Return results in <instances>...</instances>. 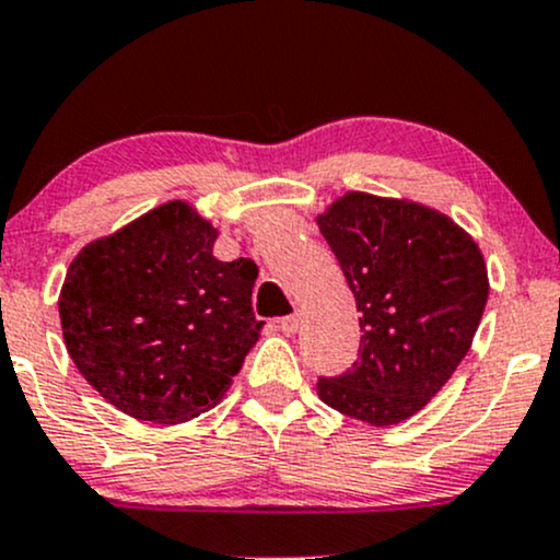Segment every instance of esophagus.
<instances>
[{"label":"esophagus","instance_id":"34e87169","mask_svg":"<svg viewBox=\"0 0 560 560\" xmlns=\"http://www.w3.org/2000/svg\"><path fill=\"white\" fill-rule=\"evenodd\" d=\"M276 326H279V331L281 334H294L300 329V313H292V316H284V318H279L276 320Z\"/></svg>","mask_w":560,"mask_h":560}]
</instances>
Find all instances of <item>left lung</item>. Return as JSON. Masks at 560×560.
Returning a JSON list of instances; mask_svg holds the SVG:
<instances>
[{"label":"left lung","mask_w":560,"mask_h":560,"mask_svg":"<svg viewBox=\"0 0 560 560\" xmlns=\"http://www.w3.org/2000/svg\"><path fill=\"white\" fill-rule=\"evenodd\" d=\"M361 311L358 361L320 376L318 395L350 419H410L464 361L487 305L477 242L416 202L350 191L318 218Z\"/></svg>","instance_id":"1"}]
</instances>
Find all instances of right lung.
Masks as SVG:
<instances>
[{"label": "right lung", "instance_id": "right-lung-1", "mask_svg": "<svg viewBox=\"0 0 560 560\" xmlns=\"http://www.w3.org/2000/svg\"><path fill=\"white\" fill-rule=\"evenodd\" d=\"M215 229L189 205L150 210L83 247L60 292L75 369L124 413L178 423L221 400L258 342V266L213 258Z\"/></svg>", "mask_w": 560, "mask_h": 560}]
</instances>
